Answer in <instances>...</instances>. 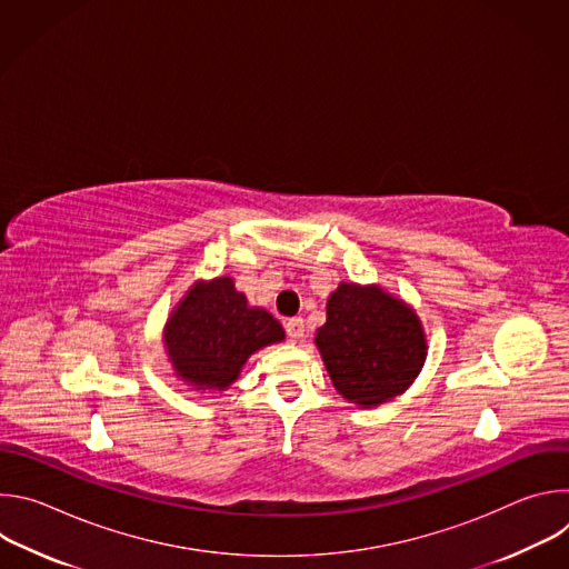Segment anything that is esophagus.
Masks as SVG:
<instances>
[{
	"mask_svg": "<svg viewBox=\"0 0 569 569\" xmlns=\"http://www.w3.org/2000/svg\"><path fill=\"white\" fill-rule=\"evenodd\" d=\"M286 333L290 340H301L306 333V323L301 317H292L286 321Z\"/></svg>",
	"mask_w": 569,
	"mask_h": 569,
	"instance_id": "obj_1",
	"label": "esophagus"
}]
</instances>
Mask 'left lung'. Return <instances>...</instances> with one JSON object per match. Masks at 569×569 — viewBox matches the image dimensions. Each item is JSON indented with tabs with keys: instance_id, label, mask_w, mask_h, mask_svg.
I'll list each match as a JSON object with an SVG mask.
<instances>
[{
	"instance_id": "left-lung-1",
	"label": "left lung",
	"mask_w": 569,
	"mask_h": 569,
	"mask_svg": "<svg viewBox=\"0 0 569 569\" xmlns=\"http://www.w3.org/2000/svg\"><path fill=\"white\" fill-rule=\"evenodd\" d=\"M315 342L336 389L365 408L408 389L428 349L415 310L376 286L353 283H340L329 297Z\"/></svg>"
}]
</instances>
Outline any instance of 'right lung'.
I'll use <instances>...</instances> for the list:
<instances>
[{
	"label": "right lung",
	"mask_w": 569,
	"mask_h": 569,
	"mask_svg": "<svg viewBox=\"0 0 569 569\" xmlns=\"http://www.w3.org/2000/svg\"><path fill=\"white\" fill-rule=\"evenodd\" d=\"M281 340V323L250 308L229 277L193 286L167 323L171 362L198 387H229L254 351Z\"/></svg>",
	"instance_id": "right-lung-1"
}]
</instances>
